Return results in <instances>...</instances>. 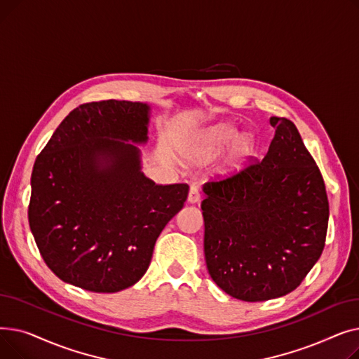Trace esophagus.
<instances>
[{
	"instance_id": "esophagus-1",
	"label": "esophagus",
	"mask_w": 359,
	"mask_h": 359,
	"mask_svg": "<svg viewBox=\"0 0 359 359\" xmlns=\"http://www.w3.org/2000/svg\"><path fill=\"white\" fill-rule=\"evenodd\" d=\"M199 199H201V194H199L198 186L192 184L191 189H189V195H187V202H189V203H196Z\"/></svg>"
}]
</instances>
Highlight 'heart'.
<instances>
[{
    "label": "heart",
    "instance_id": "obj_1",
    "mask_svg": "<svg viewBox=\"0 0 359 359\" xmlns=\"http://www.w3.org/2000/svg\"><path fill=\"white\" fill-rule=\"evenodd\" d=\"M238 135V132L236 128L227 125V123H221L215 125L206 129L203 134L199 137V153L205 158H211L219 154L221 151L230 145ZM255 148V141L250 135H243L240 137L233 147V163H238L249 157L252 154V151Z\"/></svg>",
    "mask_w": 359,
    "mask_h": 359
}]
</instances>
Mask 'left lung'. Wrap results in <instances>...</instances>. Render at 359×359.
<instances>
[{"label": "left lung", "instance_id": "8db88e82", "mask_svg": "<svg viewBox=\"0 0 359 359\" xmlns=\"http://www.w3.org/2000/svg\"><path fill=\"white\" fill-rule=\"evenodd\" d=\"M262 161L203 184L206 268L229 295L256 303L294 291L325 249L329 201L322 173L285 118Z\"/></svg>", "mask_w": 359, "mask_h": 359}]
</instances>
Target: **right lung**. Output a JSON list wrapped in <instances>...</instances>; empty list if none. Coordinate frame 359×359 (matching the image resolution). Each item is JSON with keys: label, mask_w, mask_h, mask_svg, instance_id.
Returning a JSON list of instances; mask_svg holds the SVG:
<instances>
[{"label": "right lung", "mask_w": 359, "mask_h": 359, "mask_svg": "<svg viewBox=\"0 0 359 359\" xmlns=\"http://www.w3.org/2000/svg\"><path fill=\"white\" fill-rule=\"evenodd\" d=\"M148 122L147 103H86L37 156L30 230L48 268L67 284L91 292L137 284L160 233L183 208L189 186L156 184L141 172L135 144L147 142Z\"/></svg>", "instance_id": "1"}]
</instances>
